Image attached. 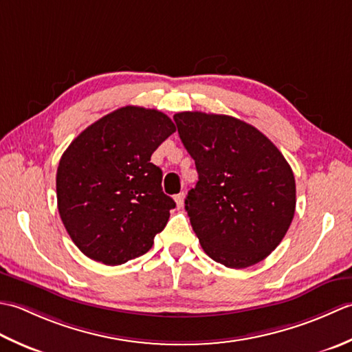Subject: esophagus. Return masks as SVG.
I'll list each match as a JSON object with an SVG mask.
<instances>
[{
  "label": "esophagus",
  "instance_id": "34e87169",
  "mask_svg": "<svg viewBox=\"0 0 352 352\" xmlns=\"http://www.w3.org/2000/svg\"><path fill=\"white\" fill-rule=\"evenodd\" d=\"M184 200H185V192H179V195L175 196V202L177 205V208H182L184 206Z\"/></svg>",
  "mask_w": 352,
  "mask_h": 352
}]
</instances>
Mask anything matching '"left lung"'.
I'll use <instances>...</instances> for the list:
<instances>
[{
  "label": "left lung",
  "instance_id": "1",
  "mask_svg": "<svg viewBox=\"0 0 352 352\" xmlns=\"http://www.w3.org/2000/svg\"><path fill=\"white\" fill-rule=\"evenodd\" d=\"M173 118L199 173L185 210L206 255L231 269L263 261L295 216L289 162L266 135L239 118L205 112Z\"/></svg>",
  "mask_w": 352,
  "mask_h": 352
}]
</instances>
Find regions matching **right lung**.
Returning <instances> with one entry per match:
<instances>
[{"instance_id": "1", "label": "right lung", "mask_w": 352, "mask_h": 352, "mask_svg": "<svg viewBox=\"0 0 352 352\" xmlns=\"http://www.w3.org/2000/svg\"><path fill=\"white\" fill-rule=\"evenodd\" d=\"M176 132L166 113L124 106L88 126L63 152L57 208L74 245L91 260L118 266L141 256L166 228L175 200L150 162Z\"/></svg>"}]
</instances>
